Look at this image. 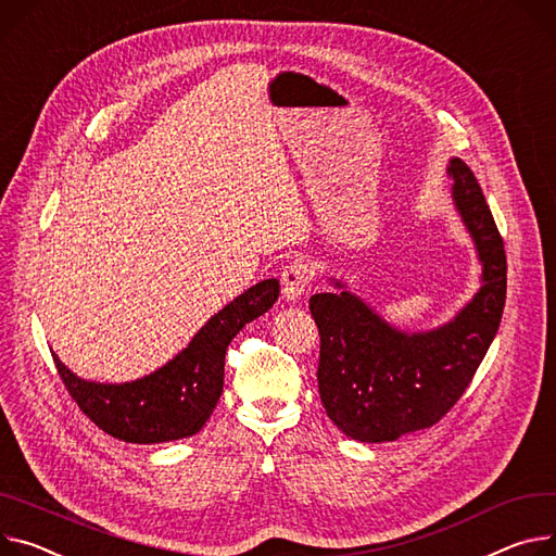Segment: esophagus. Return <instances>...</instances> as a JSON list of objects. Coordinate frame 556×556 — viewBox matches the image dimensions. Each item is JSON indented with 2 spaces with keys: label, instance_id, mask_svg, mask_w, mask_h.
Returning a JSON list of instances; mask_svg holds the SVG:
<instances>
[{
  "label": "esophagus",
  "instance_id": "esophagus-1",
  "mask_svg": "<svg viewBox=\"0 0 556 556\" xmlns=\"http://www.w3.org/2000/svg\"><path fill=\"white\" fill-rule=\"evenodd\" d=\"M312 267L303 261H295L291 263L289 267L282 269V278H280V285H282V298L287 303H295L298 298L305 295L309 282H312Z\"/></svg>",
  "mask_w": 556,
  "mask_h": 556
}]
</instances>
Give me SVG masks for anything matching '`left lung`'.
Instances as JSON below:
<instances>
[{"label":"left lung","instance_id":"8db88e82","mask_svg":"<svg viewBox=\"0 0 556 556\" xmlns=\"http://www.w3.org/2000/svg\"><path fill=\"white\" fill-rule=\"evenodd\" d=\"M452 202L475 242L481 287L447 323L405 331L382 318L350 285L309 301L320 331L318 392L340 432L390 443L439 422L485 358L505 307V249L483 191L460 157L447 164Z\"/></svg>","mask_w":556,"mask_h":556}]
</instances>
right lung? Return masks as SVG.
Masks as SVG:
<instances>
[{
	"instance_id": "right-lung-1",
	"label": "right lung",
	"mask_w": 556,
	"mask_h": 556,
	"mask_svg": "<svg viewBox=\"0 0 556 556\" xmlns=\"http://www.w3.org/2000/svg\"><path fill=\"white\" fill-rule=\"evenodd\" d=\"M278 293L276 278L249 287L213 314L180 354L129 382L84 380L58 354L53 361L79 409L113 439L138 445L189 439L220 401L229 343L247 323L274 307Z\"/></svg>"
}]
</instances>
